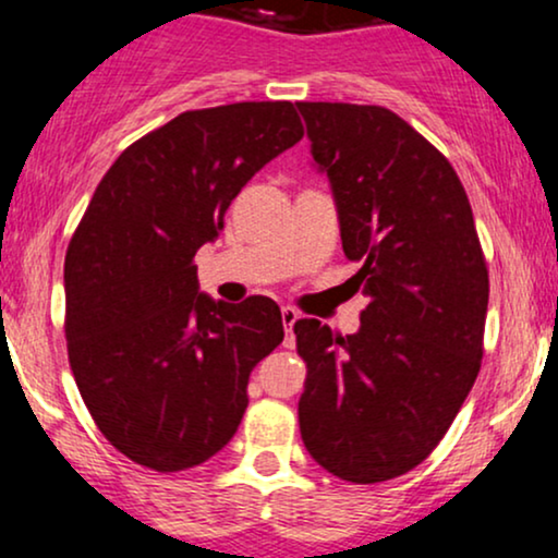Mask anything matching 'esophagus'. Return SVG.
Segmentation results:
<instances>
[{"label": "esophagus", "instance_id": "esophagus-1", "mask_svg": "<svg viewBox=\"0 0 558 558\" xmlns=\"http://www.w3.org/2000/svg\"><path fill=\"white\" fill-rule=\"evenodd\" d=\"M280 317H283V328H286L283 345L286 349H293V343H296V338H293V325L299 323V312L293 310V306H283V310H280Z\"/></svg>", "mask_w": 558, "mask_h": 558}]
</instances>
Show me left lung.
Here are the masks:
<instances>
[{"instance_id":"8db88e82","label":"left lung","mask_w":558,"mask_h":558,"mask_svg":"<svg viewBox=\"0 0 558 558\" xmlns=\"http://www.w3.org/2000/svg\"><path fill=\"white\" fill-rule=\"evenodd\" d=\"M296 107L367 296L345 338L319 319L293 325L301 440L330 475L383 483L430 457L475 386L488 267L462 181L407 120L375 105Z\"/></svg>"}]
</instances>
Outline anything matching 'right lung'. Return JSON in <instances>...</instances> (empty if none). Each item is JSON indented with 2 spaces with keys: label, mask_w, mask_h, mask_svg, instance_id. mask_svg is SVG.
<instances>
[{
  "label": "right lung",
  "mask_w": 558,
  "mask_h": 558,
  "mask_svg": "<svg viewBox=\"0 0 558 558\" xmlns=\"http://www.w3.org/2000/svg\"><path fill=\"white\" fill-rule=\"evenodd\" d=\"M301 136L291 101L183 112L96 185L65 257L68 356L96 427L136 464L189 470L239 430L248 375L283 341V317L267 296L198 291L194 257Z\"/></svg>",
  "instance_id": "add662e5"
}]
</instances>
